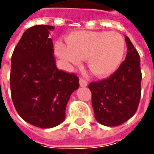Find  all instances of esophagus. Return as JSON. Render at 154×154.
I'll list each match as a JSON object with an SVG mask.
<instances>
[{"label":"esophagus","mask_w":154,"mask_h":154,"mask_svg":"<svg viewBox=\"0 0 154 154\" xmlns=\"http://www.w3.org/2000/svg\"><path fill=\"white\" fill-rule=\"evenodd\" d=\"M79 83H80V86H81V87H86V86L88 85V82L86 81L85 79H83V78H80Z\"/></svg>","instance_id":"obj_1"}]
</instances>
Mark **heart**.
<instances>
[{
  "instance_id": "heart-1",
  "label": "heart",
  "mask_w": 154,
  "mask_h": 154,
  "mask_svg": "<svg viewBox=\"0 0 154 154\" xmlns=\"http://www.w3.org/2000/svg\"><path fill=\"white\" fill-rule=\"evenodd\" d=\"M67 45L56 43L57 55L72 65H79L81 59H87L89 71L98 77H109L115 72L125 52V38L116 32H76L69 35Z\"/></svg>"
}]
</instances>
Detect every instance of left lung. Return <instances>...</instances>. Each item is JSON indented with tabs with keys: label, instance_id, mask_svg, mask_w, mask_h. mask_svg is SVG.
Here are the masks:
<instances>
[{
	"label": "left lung",
	"instance_id": "left-lung-1",
	"mask_svg": "<svg viewBox=\"0 0 154 154\" xmlns=\"http://www.w3.org/2000/svg\"><path fill=\"white\" fill-rule=\"evenodd\" d=\"M127 54L120 67L108 78L90 82L92 106L99 123L117 126L127 121L138 108L142 72L140 56L127 36Z\"/></svg>",
	"mask_w": 154,
	"mask_h": 154
}]
</instances>
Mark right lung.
<instances>
[{"label": "right lung", "mask_w": 154, "mask_h": 154, "mask_svg": "<svg viewBox=\"0 0 154 154\" xmlns=\"http://www.w3.org/2000/svg\"><path fill=\"white\" fill-rule=\"evenodd\" d=\"M50 25L25 31L11 55L10 87L12 102L22 119L34 126L51 128L66 118L71 95L79 88L74 73L56 67Z\"/></svg>", "instance_id": "right-lung-1"}]
</instances>
